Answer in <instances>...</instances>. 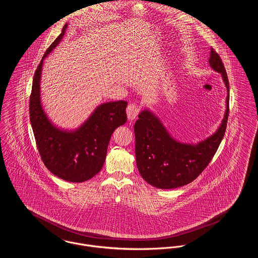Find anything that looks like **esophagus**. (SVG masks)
Listing matches in <instances>:
<instances>
[{
  "label": "esophagus",
  "mask_w": 258,
  "mask_h": 258,
  "mask_svg": "<svg viewBox=\"0 0 258 258\" xmlns=\"http://www.w3.org/2000/svg\"><path fill=\"white\" fill-rule=\"evenodd\" d=\"M140 107L139 105H137L136 103H131L127 108H126V115H127V119L130 120H134L138 117L139 115Z\"/></svg>",
  "instance_id": "34e87169"
}]
</instances>
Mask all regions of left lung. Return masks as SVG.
<instances>
[{
  "label": "left lung",
  "instance_id": "left-lung-1",
  "mask_svg": "<svg viewBox=\"0 0 258 258\" xmlns=\"http://www.w3.org/2000/svg\"><path fill=\"white\" fill-rule=\"evenodd\" d=\"M209 64L221 74L228 92L224 118L211 137L196 144L177 141L147 109L139 114L135 123L138 169L141 177L155 187L176 188L195 180L208 166L224 138L229 116V80L223 61L213 48L210 49Z\"/></svg>",
  "mask_w": 258,
  "mask_h": 258
}]
</instances>
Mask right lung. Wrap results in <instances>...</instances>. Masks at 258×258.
Listing matches in <instances>:
<instances>
[{
  "label": "right lung",
  "mask_w": 258,
  "mask_h": 258,
  "mask_svg": "<svg viewBox=\"0 0 258 258\" xmlns=\"http://www.w3.org/2000/svg\"><path fill=\"white\" fill-rule=\"evenodd\" d=\"M68 24L45 52L34 75L29 99V115L40 156L47 169L61 179L82 182L102 169L114 131L125 123L127 103L119 100L99 105L79 128L64 131L54 125L45 114L40 98L43 61L64 35Z\"/></svg>",
  "instance_id": "add662e5"
}]
</instances>
